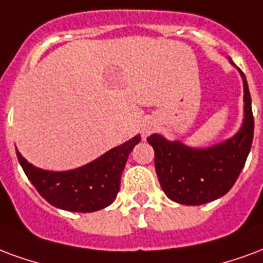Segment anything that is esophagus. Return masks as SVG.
<instances>
[{"mask_svg":"<svg viewBox=\"0 0 263 263\" xmlns=\"http://www.w3.org/2000/svg\"><path fill=\"white\" fill-rule=\"evenodd\" d=\"M151 130H153V129H151L150 126H144V129H143V133H144V134H150Z\"/></svg>","mask_w":263,"mask_h":263,"instance_id":"1","label":"esophagus"}]
</instances>
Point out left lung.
<instances>
[{"mask_svg":"<svg viewBox=\"0 0 263 263\" xmlns=\"http://www.w3.org/2000/svg\"><path fill=\"white\" fill-rule=\"evenodd\" d=\"M239 72L244 81L245 118L234 137L204 150L168 141L158 134L147 137L154 148L155 171L161 187L174 202L199 206L216 200L233 187L244 168L254 139V115L248 84L244 72Z\"/></svg>","mask_w":263,"mask_h":263,"instance_id":"1","label":"left lung"}]
</instances>
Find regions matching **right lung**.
Segmentation results:
<instances>
[{"label":"right lung","mask_w":263,"mask_h":263,"mask_svg":"<svg viewBox=\"0 0 263 263\" xmlns=\"http://www.w3.org/2000/svg\"><path fill=\"white\" fill-rule=\"evenodd\" d=\"M139 141L140 136H136L87 165L66 172L39 170L19 151L16 157L28 179L50 204L68 212L91 213L106 208L116 199L126 161Z\"/></svg>","instance_id":"1"}]
</instances>
